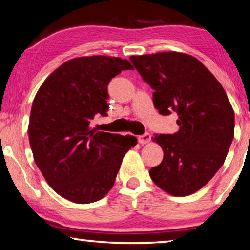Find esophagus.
Instances as JSON below:
<instances>
[{"instance_id":"obj_1","label":"esophagus","mask_w":250,"mask_h":250,"mask_svg":"<svg viewBox=\"0 0 250 250\" xmlns=\"http://www.w3.org/2000/svg\"><path fill=\"white\" fill-rule=\"evenodd\" d=\"M150 140H151V134L149 132H146L145 134L139 135L138 137V141L140 145H146V143L150 142Z\"/></svg>"}]
</instances>
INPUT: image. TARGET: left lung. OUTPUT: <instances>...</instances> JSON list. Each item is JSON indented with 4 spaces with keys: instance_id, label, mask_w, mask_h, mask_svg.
Here are the masks:
<instances>
[{
    "instance_id": "obj_1",
    "label": "left lung",
    "mask_w": 250,
    "mask_h": 250,
    "mask_svg": "<svg viewBox=\"0 0 250 250\" xmlns=\"http://www.w3.org/2000/svg\"><path fill=\"white\" fill-rule=\"evenodd\" d=\"M130 61L154 90L159 113L179 116L175 133L154 137L164 156L150 170L151 179L171 195L195 193L221 168L234 138L235 115L226 92L191 55L163 52Z\"/></svg>"
}]
</instances>
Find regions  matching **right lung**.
Returning a JSON list of instances; mask_svg holds the SVG:
<instances>
[{"instance_id":"right-lung-1","label":"right lung","mask_w":250,"mask_h":250,"mask_svg":"<svg viewBox=\"0 0 250 250\" xmlns=\"http://www.w3.org/2000/svg\"><path fill=\"white\" fill-rule=\"evenodd\" d=\"M132 65L119 57L89 56L54 70L34 98L28 125L36 166L55 192L78 204L99 201L115 183L122 159L137 145L133 135L90 128L107 116L108 84Z\"/></svg>"}]
</instances>
